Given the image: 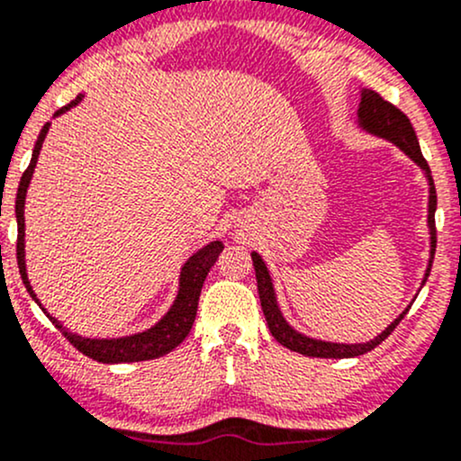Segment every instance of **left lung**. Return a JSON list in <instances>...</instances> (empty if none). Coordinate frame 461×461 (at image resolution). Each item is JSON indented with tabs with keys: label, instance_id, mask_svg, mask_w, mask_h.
Instances as JSON below:
<instances>
[{
	"label": "left lung",
	"instance_id": "left-lung-1",
	"mask_svg": "<svg viewBox=\"0 0 461 461\" xmlns=\"http://www.w3.org/2000/svg\"><path fill=\"white\" fill-rule=\"evenodd\" d=\"M358 127L363 131L371 133L375 138H383V140L393 142L398 149H402L415 165L420 167L429 182V215H427V226H429V241H430V250H429V266L427 272L422 276V285L427 284L430 266H433V255H435V209H438V195H435V185L433 177H430V169L424 160L422 151H420V142L418 136H415L413 127H411V121L404 116L402 112L398 110L395 105H391L389 101H384L380 94L371 92V90H360V105H358ZM252 257V266H255V275H257V290H259V299H261V310H264L266 323H268L270 334L279 340L284 348H288L296 354L303 356H312V358H354V356H363L371 351L374 348H378L384 339L393 331L395 325L404 319L411 305L402 310V314L398 319H393L391 323L380 331L378 336L367 340V343H331V340H321V339H312V336L301 334L299 330H294L292 325L285 321L284 312L279 308V301H276V292H275V284H272V276L266 261L261 259L259 252H250ZM420 285V288H422Z\"/></svg>",
	"mask_w": 461,
	"mask_h": 461
}]
</instances>
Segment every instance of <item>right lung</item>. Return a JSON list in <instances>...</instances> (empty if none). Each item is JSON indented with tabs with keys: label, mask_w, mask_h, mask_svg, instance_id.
Returning <instances> with one entry per match:
<instances>
[{
	"label": "right lung",
	"mask_w": 461,
	"mask_h": 461,
	"mask_svg": "<svg viewBox=\"0 0 461 461\" xmlns=\"http://www.w3.org/2000/svg\"><path fill=\"white\" fill-rule=\"evenodd\" d=\"M83 101V94H78L77 101L68 103L66 107H61L54 116H61L68 110H72L74 105ZM48 130H50V122L43 125L41 133H39L37 142H34L32 149V160L28 165V169L23 171L22 182H19L17 189V200H14V215H17V266H19V275H22L23 285L26 290L31 292V296L39 303V308L46 312L48 319L57 325V330H61V334L66 336L68 340L77 348L81 354L90 356L92 360L96 363H138V360H151V358H160V356L169 354L171 349H176L182 340L186 339L193 328V321H195L197 314V301H200V292L202 285H204L206 275H209L211 266L215 264L220 252L224 250V244L221 241H211L206 244L204 249H200L197 252L186 259V264L182 266L180 270V288H177L176 301L158 321L156 325H151L149 330L136 331V334L130 336H121V339H87V336L77 334V331H70L68 328H63L61 321H57L54 316L41 305V301L37 299L34 294L31 281H28V270H26V220H23V206H26V193L28 186H31L34 167H37L39 160V151H41L43 140H46Z\"/></svg>",
	"instance_id": "obj_1"
}]
</instances>
